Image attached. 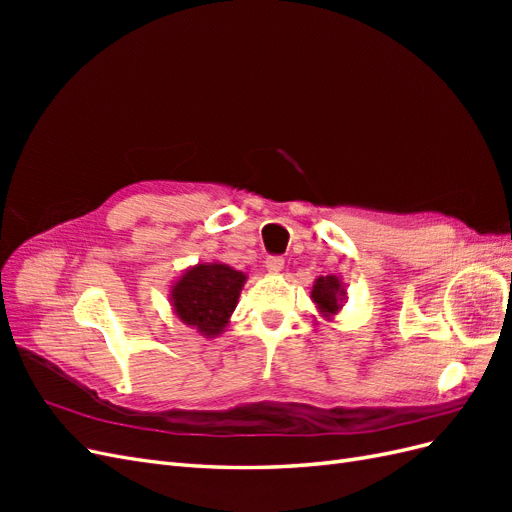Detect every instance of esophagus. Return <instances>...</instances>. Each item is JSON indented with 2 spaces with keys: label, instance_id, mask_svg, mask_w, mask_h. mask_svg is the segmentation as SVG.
Returning a JSON list of instances; mask_svg holds the SVG:
<instances>
[{
  "label": "esophagus",
  "instance_id": "1",
  "mask_svg": "<svg viewBox=\"0 0 512 512\" xmlns=\"http://www.w3.org/2000/svg\"><path fill=\"white\" fill-rule=\"evenodd\" d=\"M265 267H267V271H269V273H280V271L284 269V258H280V256H271V258H267Z\"/></svg>",
  "mask_w": 512,
  "mask_h": 512
}]
</instances>
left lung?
I'll use <instances>...</instances> for the list:
<instances>
[{
    "mask_svg": "<svg viewBox=\"0 0 512 512\" xmlns=\"http://www.w3.org/2000/svg\"><path fill=\"white\" fill-rule=\"evenodd\" d=\"M346 288L337 275H320L312 286V303L322 320L335 318L346 303Z\"/></svg>",
    "mask_w": 512,
    "mask_h": 512,
    "instance_id": "8db88e82",
    "label": "left lung"
}]
</instances>
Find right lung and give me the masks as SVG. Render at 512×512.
Returning a JSON list of instances; mask_svg holds the SVG:
<instances>
[{"label": "right lung", "instance_id": "1", "mask_svg": "<svg viewBox=\"0 0 512 512\" xmlns=\"http://www.w3.org/2000/svg\"><path fill=\"white\" fill-rule=\"evenodd\" d=\"M245 280L247 275L243 271L224 262H198L170 284L168 301L183 324L213 339L228 327Z\"/></svg>", "mask_w": 512, "mask_h": 512}]
</instances>
